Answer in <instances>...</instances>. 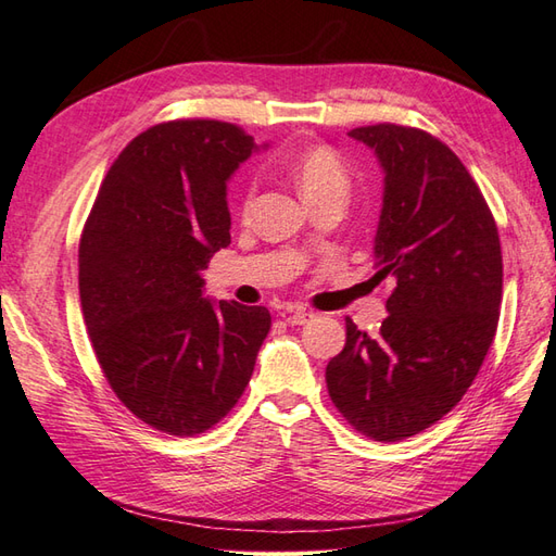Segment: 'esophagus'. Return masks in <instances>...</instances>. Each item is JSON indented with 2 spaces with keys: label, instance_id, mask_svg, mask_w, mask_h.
<instances>
[{
  "label": "esophagus",
  "instance_id": "obj_1",
  "mask_svg": "<svg viewBox=\"0 0 556 556\" xmlns=\"http://www.w3.org/2000/svg\"><path fill=\"white\" fill-rule=\"evenodd\" d=\"M313 317H315V313H311V311L293 308V311L287 313V323H289V325H305V323H311Z\"/></svg>",
  "mask_w": 556,
  "mask_h": 556
}]
</instances>
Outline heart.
I'll use <instances>...</instances> for the list:
<instances>
[{
  "mask_svg": "<svg viewBox=\"0 0 556 556\" xmlns=\"http://www.w3.org/2000/svg\"><path fill=\"white\" fill-rule=\"evenodd\" d=\"M289 174L291 179L296 181L299 191L308 205L315 203V200L332 198V195L346 200L349 184H351L349 169L334 150H329L325 146L303 150L301 155H296L289 162ZM251 205H253V184L248 186V191L243 195V212L251 210Z\"/></svg>",
  "mask_w": 556,
  "mask_h": 556,
  "instance_id": "b5f03b06",
  "label": "heart"
}]
</instances>
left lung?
Wrapping results in <instances>:
<instances>
[{
    "label": "left lung",
    "mask_w": 556,
    "mask_h": 556,
    "mask_svg": "<svg viewBox=\"0 0 556 556\" xmlns=\"http://www.w3.org/2000/svg\"><path fill=\"white\" fill-rule=\"evenodd\" d=\"M384 174L372 279L392 277L380 334L346 320L329 396L375 442L418 434L468 392L497 332L502 245L480 188L440 140L377 124L349 134Z\"/></svg>",
    "instance_id": "8db88e82"
}]
</instances>
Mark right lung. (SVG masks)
Wrapping results in <instances>:
<instances>
[{"instance_id":"right-lung-1","label":"right lung","mask_w":556,"mask_h":556,"mask_svg":"<svg viewBox=\"0 0 556 556\" xmlns=\"http://www.w3.org/2000/svg\"><path fill=\"white\" fill-rule=\"evenodd\" d=\"M239 126L148 128L104 176L78 248L92 349L122 404L169 434H198L241 399L271 317L212 301L203 269L227 248V184L257 150Z\"/></svg>"}]
</instances>
